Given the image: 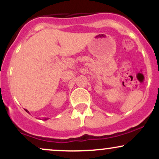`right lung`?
Masks as SVG:
<instances>
[{
	"label": "right lung",
	"mask_w": 159,
	"mask_h": 159,
	"mask_svg": "<svg viewBox=\"0 0 159 159\" xmlns=\"http://www.w3.org/2000/svg\"><path fill=\"white\" fill-rule=\"evenodd\" d=\"M25 111H26V112H27V113H29V111H27V109H25ZM44 120H48V118H45V119H44Z\"/></svg>",
	"instance_id": "1"
}]
</instances>
